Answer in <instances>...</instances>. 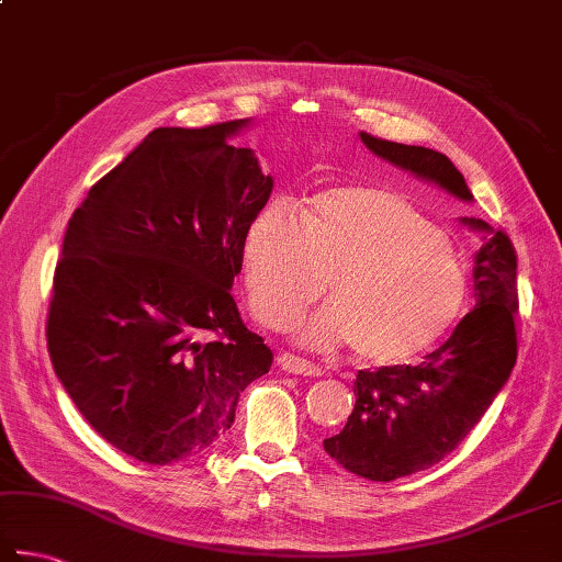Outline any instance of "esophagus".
Here are the masks:
<instances>
[{"instance_id":"obj_1","label":"esophagus","mask_w":562,"mask_h":562,"mask_svg":"<svg viewBox=\"0 0 562 562\" xmlns=\"http://www.w3.org/2000/svg\"><path fill=\"white\" fill-rule=\"evenodd\" d=\"M278 366L284 372H292V375H306V378H318V375H322V368L314 366V362H310V360L300 358V356H292V353H282L278 358Z\"/></svg>"}]
</instances>
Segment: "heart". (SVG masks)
I'll list each match as a JSON object with an SVG mask.
<instances>
[{"mask_svg": "<svg viewBox=\"0 0 562 562\" xmlns=\"http://www.w3.org/2000/svg\"><path fill=\"white\" fill-rule=\"evenodd\" d=\"M240 266L252 312L288 326L326 288L331 302L304 316L306 346L353 344L368 366H397L443 338L468 304L456 246L419 206L375 184L316 192L302 222L270 202L250 218Z\"/></svg>", "mask_w": 562, "mask_h": 562, "instance_id": "1", "label": "heart"}]
</instances>
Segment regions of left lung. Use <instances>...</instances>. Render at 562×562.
Here are the masks:
<instances>
[{"mask_svg": "<svg viewBox=\"0 0 562 562\" xmlns=\"http://www.w3.org/2000/svg\"><path fill=\"white\" fill-rule=\"evenodd\" d=\"M360 140L397 168L472 202L460 170L443 153L382 140L360 131ZM482 234L475 252V310L463 316L443 346L416 366L360 370L356 406L344 431L324 450L353 475L372 482L431 468L453 453L507 384L516 362V250L504 231L482 218H460Z\"/></svg>", "mask_w": 562, "mask_h": 562, "instance_id": "left-lung-1", "label": "left lung"}]
</instances>
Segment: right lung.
Wrapping results in <instances>:
<instances>
[{
	"mask_svg": "<svg viewBox=\"0 0 562 562\" xmlns=\"http://www.w3.org/2000/svg\"><path fill=\"white\" fill-rule=\"evenodd\" d=\"M248 119L156 128L75 209L55 268L48 353L94 431L170 465L212 448L272 350L231 296L244 234L272 192Z\"/></svg>",
	"mask_w": 562,
	"mask_h": 562,
	"instance_id": "add662e5",
	"label": "right lung"
}]
</instances>
